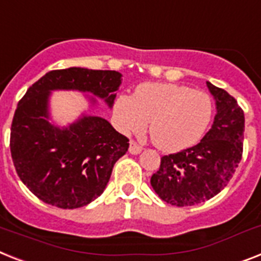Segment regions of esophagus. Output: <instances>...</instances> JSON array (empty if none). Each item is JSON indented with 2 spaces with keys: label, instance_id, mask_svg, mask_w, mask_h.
I'll list each match as a JSON object with an SVG mask.
<instances>
[{
  "label": "esophagus",
  "instance_id": "esophagus-1",
  "mask_svg": "<svg viewBox=\"0 0 261 261\" xmlns=\"http://www.w3.org/2000/svg\"><path fill=\"white\" fill-rule=\"evenodd\" d=\"M128 151L131 152V154H139V152L142 151V146H139L137 143V142L134 141H130V149H128Z\"/></svg>",
  "mask_w": 261,
  "mask_h": 261
}]
</instances>
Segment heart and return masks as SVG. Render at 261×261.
Segmentation results:
<instances>
[{
	"label": "heart",
	"instance_id": "1",
	"mask_svg": "<svg viewBox=\"0 0 261 261\" xmlns=\"http://www.w3.org/2000/svg\"><path fill=\"white\" fill-rule=\"evenodd\" d=\"M212 111L209 95L174 83H145L134 96L122 95L114 106L120 130L141 134L151 122L152 142L164 151H178L200 141Z\"/></svg>",
	"mask_w": 261,
	"mask_h": 261
}]
</instances>
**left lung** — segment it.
Masks as SVG:
<instances>
[{
  "label": "left lung",
  "mask_w": 261,
  "mask_h": 261,
  "mask_svg": "<svg viewBox=\"0 0 261 261\" xmlns=\"http://www.w3.org/2000/svg\"><path fill=\"white\" fill-rule=\"evenodd\" d=\"M216 100L211 130L189 149L161 158L150 184L158 196L175 206L201 204L219 194L233 177L243 155L244 112L225 90L206 82Z\"/></svg>",
  "instance_id": "left-lung-1"
}]
</instances>
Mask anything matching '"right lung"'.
Wrapping results in <instances>:
<instances>
[{
    "label": "right lung",
    "mask_w": 261,
    "mask_h": 261,
    "mask_svg": "<svg viewBox=\"0 0 261 261\" xmlns=\"http://www.w3.org/2000/svg\"><path fill=\"white\" fill-rule=\"evenodd\" d=\"M122 83L116 71L71 67L50 71L18 101L10 128V152L20 179L45 204L61 209L84 206L105 192L128 139L100 116L83 114L69 126L49 122L52 91H80L112 107ZM92 105L95 97H90Z\"/></svg>",
    "instance_id": "right-lung-1"
}]
</instances>
